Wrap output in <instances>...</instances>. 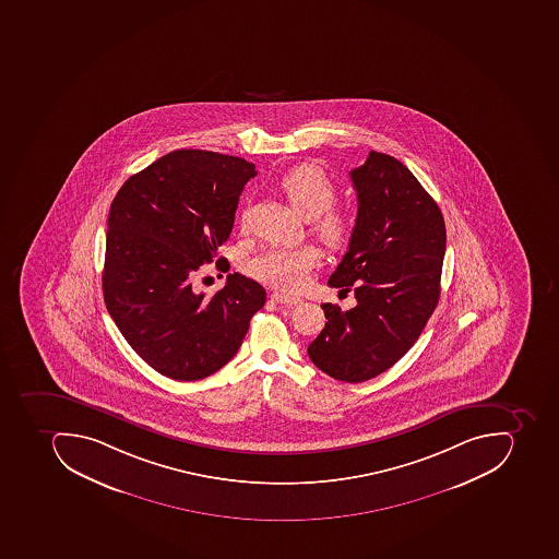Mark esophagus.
<instances>
[{
  "mask_svg": "<svg viewBox=\"0 0 559 559\" xmlns=\"http://www.w3.org/2000/svg\"><path fill=\"white\" fill-rule=\"evenodd\" d=\"M273 301H277L278 305H286V307H293V305H298L301 299L294 298V296H287V294L273 293L272 294Z\"/></svg>",
  "mask_w": 559,
  "mask_h": 559,
  "instance_id": "obj_1",
  "label": "esophagus"
}]
</instances>
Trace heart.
Segmentation results:
<instances>
[{"instance_id":"1","label":"heart","mask_w":559,"mask_h":559,"mask_svg":"<svg viewBox=\"0 0 559 559\" xmlns=\"http://www.w3.org/2000/svg\"><path fill=\"white\" fill-rule=\"evenodd\" d=\"M278 189L302 218L311 219V230L325 246L341 248L348 242L352 218L343 211L332 210L337 198L336 186L319 166H296L281 178ZM319 263V251L311 246L270 248L251 258L246 272L275 289L296 290Z\"/></svg>"}]
</instances>
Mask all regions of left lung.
Listing matches in <instances>:
<instances>
[{
    "instance_id": "1",
    "label": "left lung",
    "mask_w": 559,
    "mask_h": 559,
    "mask_svg": "<svg viewBox=\"0 0 559 559\" xmlns=\"http://www.w3.org/2000/svg\"><path fill=\"white\" fill-rule=\"evenodd\" d=\"M349 178L357 222L329 286L353 290L357 307L322 305L328 322L308 355L331 378L361 382L395 366L426 328L440 299L447 230L435 199L395 157L370 151Z\"/></svg>"
}]
</instances>
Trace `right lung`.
<instances>
[{
	"instance_id": "obj_1",
	"label": "right lung",
	"mask_w": 559,
	"mask_h": 559,
	"mask_svg": "<svg viewBox=\"0 0 559 559\" xmlns=\"http://www.w3.org/2000/svg\"><path fill=\"white\" fill-rule=\"evenodd\" d=\"M254 164L218 152H169L124 181L107 219L104 299L128 345L175 381H199L236 357L252 316L266 301L257 281L230 273L213 296L193 278L228 261L230 236Z\"/></svg>"
}]
</instances>
